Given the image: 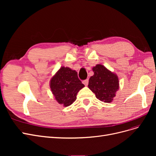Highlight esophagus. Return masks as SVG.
Masks as SVG:
<instances>
[{"label":"esophagus","mask_w":156,"mask_h":156,"mask_svg":"<svg viewBox=\"0 0 156 156\" xmlns=\"http://www.w3.org/2000/svg\"><path fill=\"white\" fill-rule=\"evenodd\" d=\"M83 83L85 86H87V85H88V79H87L84 80V81H83Z\"/></svg>","instance_id":"34e87169"}]
</instances>
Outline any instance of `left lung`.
<instances>
[{
    "mask_svg": "<svg viewBox=\"0 0 156 156\" xmlns=\"http://www.w3.org/2000/svg\"><path fill=\"white\" fill-rule=\"evenodd\" d=\"M92 70L94 75L89 79L88 88L100 101L111 102L119 88L117 75L101 64L96 65Z\"/></svg>",
    "mask_w": 156,
    "mask_h": 156,
    "instance_id": "obj_1",
    "label": "left lung"
}]
</instances>
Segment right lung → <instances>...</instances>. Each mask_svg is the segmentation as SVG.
<instances>
[{"mask_svg":"<svg viewBox=\"0 0 156 156\" xmlns=\"http://www.w3.org/2000/svg\"><path fill=\"white\" fill-rule=\"evenodd\" d=\"M50 87L58 103L68 107L75 101L77 94L84 85L78 78L77 72L62 67L51 79Z\"/></svg>","mask_w":156,"mask_h":156,"instance_id":"add662e5","label":"right lung"}]
</instances>
